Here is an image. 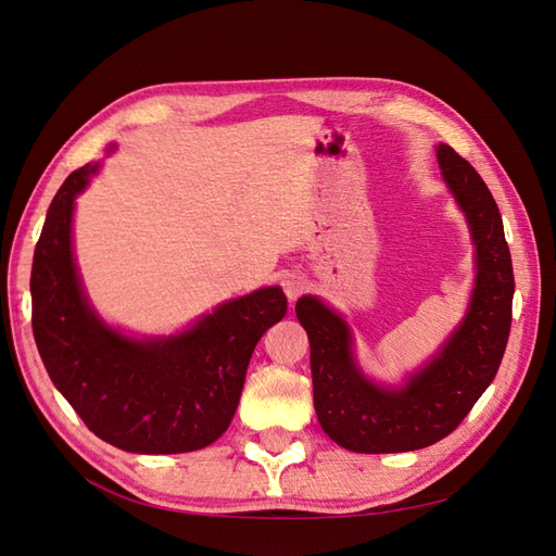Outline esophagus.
Here are the masks:
<instances>
[{
  "label": "esophagus",
  "mask_w": 556,
  "mask_h": 556,
  "mask_svg": "<svg viewBox=\"0 0 556 556\" xmlns=\"http://www.w3.org/2000/svg\"><path fill=\"white\" fill-rule=\"evenodd\" d=\"M282 292L288 294V299L290 301H296L301 294L306 292V285H308V280L301 276V274H288L282 278Z\"/></svg>",
  "instance_id": "34e87169"
}]
</instances>
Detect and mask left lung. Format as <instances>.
<instances>
[{"label": "left lung", "instance_id": "obj_1", "mask_svg": "<svg viewBox=\"0 0 556 556\" xmlns=\"http://www.w3.org/2000/svg\"><path fill=\"white\" fill-rule=\"evenodd\" d=\"M435 155L468 220L478 266L468 313L439 355L399 390H387L359 371L341 315L315 296H301L294 308L311 341L319 427L352 452H410L445 439L490 387L508 345L515 278L498 206L473 166L447 143Z\"/></svg>", "mask_w": 556, "mask_h": 556}]
</instances>
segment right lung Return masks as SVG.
Returning a JSON list of instances; mask_svg holds the SVG:
<instances>
[{
	"instance_id": "right-lung-1",
	"label": "right lung",
	"mask_w": 556,
	"mask_h": 556,
	"mask_svg": "<svg viewBox=\"0 0 556 556\" xmlns=\"http://www.w3.org/2000/svg\"><path fill=\"white\" fill-rule=\"evenodd\" d=\"M99 164L72 172L48 208L31 262V329L46 371L99 439L139 454L211 445L237 413L257 341L288 313L280 288L227 301L169 339H129L104 325L72 252L74 199Z\"/></svg>"
}]
</instances>
